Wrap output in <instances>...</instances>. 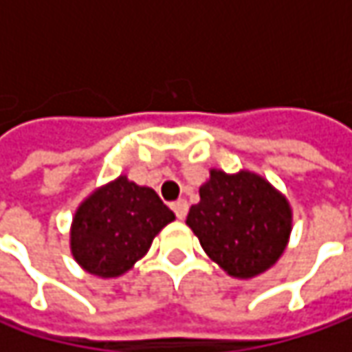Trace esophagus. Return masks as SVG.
<instances>
[{
  "label": "esophagus",
  "instance_id": "1",
  "mask_svg": "<svg viewBox=\"0 0 352 352\" xmlns=\"http://www.w3.org/2000/svg\"><path fill=\"white\" fill-rule=\"evenodd\" d=\"M172 210L176 213V217L178 219H184L186 215H188V201L186 199H178V201H174L172 204Z\"/></svg>",
  "mask_w": 352,
  "mask_h": 352
}]
</instances>
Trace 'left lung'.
Instances as JSON below:
<instances>
[{
    "label": "left lung",
    "mask_w": 352,
    "mask_h": 352,
    "mask_svg": "<svg viewBox=\"0 0 352 352\" xmlns=\"http://www.w3.org/2000/svg\"><path fill=\"white\" fill-rule=\"evenodd\" d=\"M186 223L231 276L252 278L276 263L288 243L290 206L256 174L211 170Z\"/></svg>",
    "instance_id": "obj_1"
}]
</instances>
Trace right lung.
Returning a JSON list of instances; mask_svg holds the SVG:
<instances>
[{"label": "right lung", "mask_w": 352, "mask_h": 352, "mask_svg": "<svg viewBox=\"0 0 352 352\" xmlns=\"http://www.w3.org/2000/svg\"><path fill=\"white\" fill-rule=\"evenodd\" d=\"M170 221L174 213L155 190L121 176L78 208L72 254L89 274L119 276L146 254L156 233Z\"/></svg>", "instance_id": "add662e5"}]
</instances>
